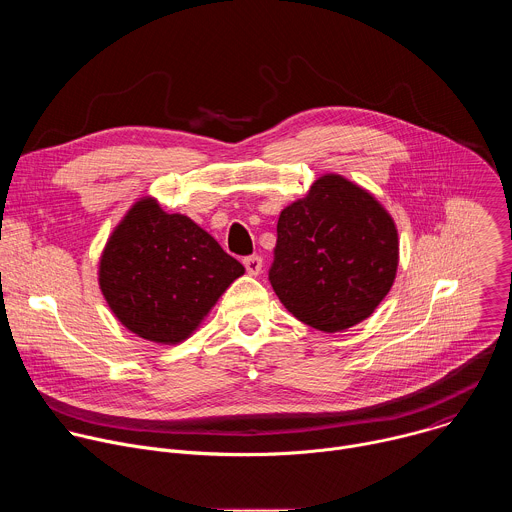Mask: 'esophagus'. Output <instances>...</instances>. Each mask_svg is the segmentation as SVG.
<instances>
[{
  "instance_id": "34e87169",
  "label": "esophagus",
  "mask_w": 512,
  "mask_h": 512,
  "mask_svg": "<svg viewBox=\"0 0 512 512\" xmlns=\"http://www.w3.org/2000/svg\"><path fill=\"white\" fill-rule=\"evenodd\" d=\"M243 265H245L249 275H259L261 269H263V259L259 255H249V257L243 259Z\"/></svg>"
}]
</instances>
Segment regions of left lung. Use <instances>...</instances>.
<instances>
[{"instance_id":"1","label":"left lung","mask_w":512,"mask_h":512,"mask_svg":"<svg viewBox=\"0 0 512 512\" xmlns=\"http://www.w3.org/2000/svg\"><path fill=\"white\" fill-rule=\"evenodd\" d=\"M397 265L391 214L371 192L326 174L281 210L269 281L300 322L340 332L375 312Z\"/></svg>"}]
</instances>
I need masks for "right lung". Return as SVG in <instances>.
Masks as SVG:
<instances>
[{
    "label": "right lung",
    "mask_w": 512,
    "mask_h": 512,
    "mask_svg": "<svg viewBox=\"0 0 512 512\" xmlns=\"http://www.w3.org/2000/svg\"><path fill=\"white\" fill-rule=\"evenodd\" d=\"M245 267L184 214L137 200L109 237L99 285L117 320L158 344L186 340Z\"/></svg>",
    "instance_id": "1"
}]
</instances>
